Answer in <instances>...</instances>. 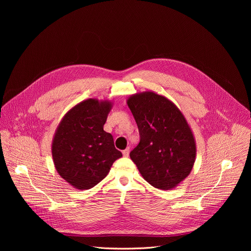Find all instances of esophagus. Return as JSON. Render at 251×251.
<instances>
[{
	"label": "esophagus",
	"instance_id": "obj_1",
	"mask_svg": "<svg viewBox=\"0 0 251 251\" xmlns=\"http://www.w3.org/2000/svg\"><path fill=\"white\" fill-rule=\"evenodd\" d=\"M129 153H130V149L129 148H126L125 150L122 151V154L124 157H129Z\"/></svg>",
	"mask_w": 251,
	"mask_h": 251
}]
</instances>
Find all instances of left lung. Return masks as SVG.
Returning <instances> with one entry per match:
<instances>
[{"label":"left lung","instance_id":"left-lung-1","mask_svg":"<svg viewBox=\"0 0 251 251\" xmlns=\"http://www.w3.org/2000/svg\"><path fill=\"white\" fill-rule=\"evenodd\" d=\"M127 105L140 133L131 160L154 188H176L190 175L196 161V140L186 117L175 103L154 91L129 96Z\"/></svg>","mask_w":251,"mask_h":251}]
</instances>
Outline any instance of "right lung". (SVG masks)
<instances>
[{
    "mask_svg": "<svg viewBox=\"0 0 251 251\" xmlns=\"http://www.w3.org/2000/svg\"><path fill=\"white\" fill-rule=\"evenodd\" d=\"M112 104L105 99L83 100L65 113L55 130L51 144L55 170L77 190L96 186L122 157L112 135L103 130Z\"/></svg>",
    "mask_w": 251,
    "mask_h": 251,
    "instance_id": "add662e5",
    "label": "right lung"
}]
</instances>
